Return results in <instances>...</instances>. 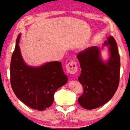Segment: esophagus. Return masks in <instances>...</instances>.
<instances>
[{
    "instance_id": "1",
    "label": "esophagus",
    "mask_w": 130,
    "mask_h": 130,
    "mask_svg": "<svg viewBox=\"0 0 130 130\" xmlns=\"http://www.w3.org/2000/svg\"><path fill=\"white\" fill-rule=\"evenodd\" d=\"M66 69H67V72L71 74H75L77 71L78 67L77 63L75 60L69 62L68 64L66 65Z\"/></svg>"
}]
</instances>
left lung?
<instances>
[{"mask_svg": "<svg viewBox=\"0 0 130 130\" xmlns=\"http://www.w3.org/2000/svg\"><path fill=\"white\" fill-rule=\"evenodd\" d=\"M104 45L108 46L110 53L106 62L102 60L97 46L88 47L77 55L81 68L78 81L84 88L78 101L87 109L96 108L108 102L119 85L120 57L117 42L111 36Z\"/></svg>", "mask_w": 130, "mask_h": 130, "instance_id": "obj_1", "label": "left lung"}]
</instances>
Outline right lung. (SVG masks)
Wrapping results in <instances>:
<instances>
[{
    "label": "right lung",
    "instance_id": "add662e5",
    "mask_svg": "<svg viewBox=\"0 0 130 130\" xmlns=\"http://www.w3.org/2000/svg\"><path fill=\"white\" fill-rule=\"evenodd\" d=\"M20 37L21 34L11 58V87L18 99L26 105L44 111L52 105L55 92L67 83L68 78L61 62H49L38 67L27 65L21 54Z\"/></svg>",
    "mask_w": 130,
    "mask_h": 130
}]
</instances>
